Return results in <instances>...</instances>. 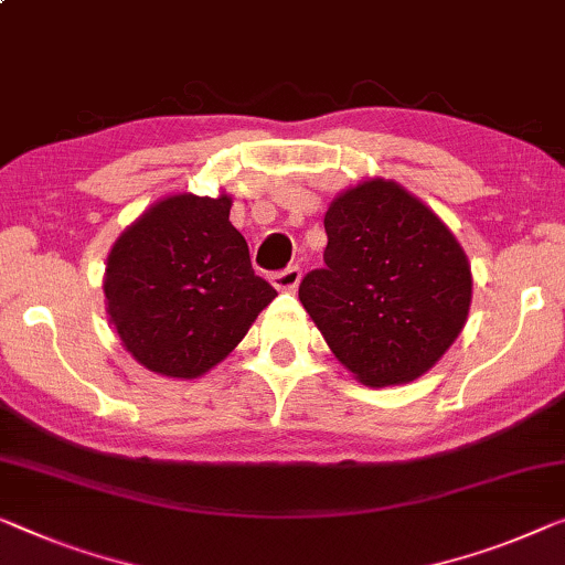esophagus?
I'll use <instances>...</instances> for the list:
<instances>
[{"instance_id": "esophagus-1", "label": "esophagus", "mask_w": 565, "mask_h": 565, "mask_svg": "<svg viewBox=\"0 0 565 565\" xmlns=\"http://www.w3.org/2000/svg\"><path fill=\"white\" fill-rule=\"evenodd\" d=\"M301 281V268L299 266H289L284 268V271H276L271 276V284L276 286L279 291H294Z\"/></svg>"}]
</instances>
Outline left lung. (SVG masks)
<instances>
[{
	"label": "left lung",
	"instance_id": "8db88e82",
	"mask_svg": "<svg viewBox=\"0 0 565 565\" xmlns=\"http://www.w3.org/2000/svg\"><path fill=\"white\" fill-rule=\"evenodd\" d=\"M324 231V268L299 286L317 330L360 383L416 381L467 322V254L434 210L381 177L340 192Z\"/></svg>",
	"mask_w": 565,
	"mask_h": 565
}]
</instances>
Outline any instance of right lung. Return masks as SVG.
<instances>
[{"label":"right lung","mask_w":565,"mask_h":565,"mask_svg":"<svg viewBox=\"0 0 565 565\" xmlns=\"http://www.w3.org/2000/svg\"><path fill=\"white\" fill-rule=\"evenodd\" d=\"M228 195H170L141 213L108 254L106 311L137 363L198 377L228 358L276 289L256 276Z\"/></svg>","instance_id":"1"}]
</instances>
